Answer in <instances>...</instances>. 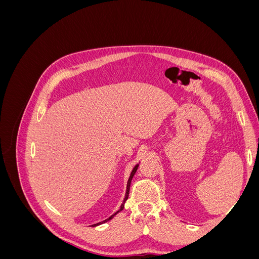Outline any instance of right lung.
Masks as SVG:
<instances>
[{
  "instance_id": "add662e5",
  "label": "right lung",
  "mask_w": 259,
  "mask_h": 259,
  "mask_svg": "<svg viewBox=\"0 0 259 259\" xmlns=\"http://www.w3.org/2000/svg\"><path fill=\"white\" fill-rule=\"evenodd\" d=\"M138 165L139 164H136L135 165V167L133 168V170H132V173H131V176H130V178H128V182H127V186H126V193H125V198H124V200H123V203L121 204V207H120V209L117 210V211H115V213L113 214V215H111L110 217L109 218H107L106 221H104V222H101V223H98V224H95V225H93V226H98V225H101V224H104V223H106V222H108V221H110V219L114 216V215H116L117 213H119V211H121L123 208H124V203L126 202V200H127V198H128V193H130V186H131V182H132V179H133V176L135 175V173H136V170H137V168H138Z\"/></svg>"
}]
</instances>
